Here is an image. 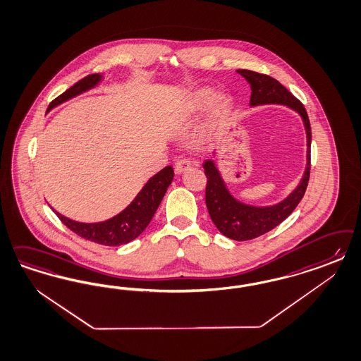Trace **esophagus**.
<instances>
[{
  "mask_svg": "<svg viewBox=\"0 0 361 361\" xmlns=\"http://www.w3.org/2000/svg\"><path fill=\"white\" fill-rule=\"evenodd\" d=\"M174 169L176 174H183L185 171L191 169V161H190V159H186V158H182V159L176 161Z\"/></svg>",
  "mask_w": 361,
  "mask_h": 361,
  "instance_id": "obj_1",
  "label": "esophagus"
}]
</instances>
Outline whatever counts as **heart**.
I'll list each match as a JSON object with an SVG mask.
<instances>
[{"label": "heart", "mask_w": 361, "mask_h": 361, "mask_svg": "<svg viewBox=\"0 0 361 361\" xmlns=\"http://www.w3.org/2000/svg\"><path fill=\"white\" fill-rule=\"evenodd\" d=\"M212 99V92L209 89H202L194 94L190 99V109L191 110H199L209 105V101ZM231 98L227 95H221L215 99L214 106H212V116L215 119H223L224 116L230 113L231 110Z\"/></svg>", "instance_id": "obj_1"}]
</instances>
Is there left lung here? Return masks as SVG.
Here are the masks:
<instances>
[{"mask_svg":"<svg viewBox=\"0 0 361 361\" xmlns=\"http://www.w3.org/2000/svg\"><path fill=\"white\" fill-rule=\"evenodd\" d=\"M247 82L251 85L250 105H266V104H281L296 110L302 116L308 142L307 152V169L300 185L291 195L279 204L272 207H254L238 202L231 197L228 190L221 180V174L212 161H206L203 164L204 174L207 176L206 185V206L209 209L211 221L224 236L233 240H251L263 233L271 231L281 221L291 215L302 200L310 180L311 170V125L302 102L290 93L279 81L267 74H260L252 70H238Z\"/></svg>","mask_w":361,"mask_h":361,"instance_id":"1","label":"left lung"}]
</instances>
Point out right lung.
Returning a JSON list of instances; mask_svg holds the SVG:
<instances>
[{
	"mask_svg": "<svg viewBox=\"0 0 361 361\" xmlns=\"http://www.w3.org/2000/svg\"><path fill=\"white\" fill-rule=\"evenodd\" d=\"M101 80L99 74H90L74 83L65 93L59 95L50 102L47 111L53 107L68 101L70 98L83 93L94 87ZM174 178V170L171 166L164 167L158 174L145 185L140 194L131 202V204L118 214L114 218L101 223H80L65 218L54 211L69 230L80 235L83 239L104 245H126L138 238L145 231L147 224L152 221L157 209L159 207L163 197L171 185Z\"/></svg>",
	"mask_w": 361,
	"mask_h": 361,
	"instance_id": "1",
	"label": "right lung"
}]
</instances>
